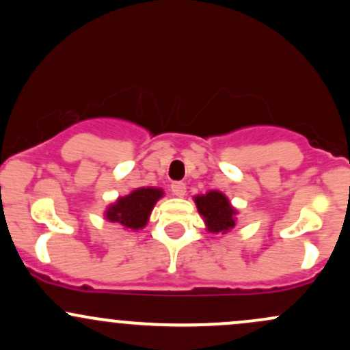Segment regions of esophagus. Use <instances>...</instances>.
I'll list each match as a JSON object with an SVG mask.
<instances>
[{
    "mask_svg": "<svg viewBox=\"0 0 350 350\" xmlns=\"http://www.w3.org/2000/svg\"><path fill=\"white\" fill-rule=\"evenodd\" d=\"M171 193L174 196H178V198H183L184 194H186V184L181 183V181H176L171 184Z\"/></svg>",
    "mask_w": 350,
    "mask_h": 350,
    "instance_id": "34e87169",
    "label": "esophagus"
}]
</instances>
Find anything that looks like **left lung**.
<instances>
[{
  "label": "left lung",
  "mask_w": 350,
  "mask_h": 350,
  "mask_svg": "<svg viewBox=\"0 0 350 350\" xmlns=\"http://www.w3.org/2000/svg\"><path fill=\"white\" fill-rule=\"evenodd\" d=\"M196 204L211 232H228L236 226V211L222 193L211 191L204 196H198Z\"/></svg>",
  "instance_id": "left-lung-1"
}]
</instances>
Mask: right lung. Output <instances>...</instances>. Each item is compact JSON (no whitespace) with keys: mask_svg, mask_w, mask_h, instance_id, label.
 <instances>
[{"mask_svg":"<svg viewBox=\"0 0 350 350\" xmlns=\"http://www.w3.org/2000/svg\"><path fill=\"white\" fill-rule=\"evenodd\" d=\"M161 196L163 191L156 187H141L133 191L126 198L118 199L116 204L109 206V209L106 211L107 221L119 222L124 228L137 231L146 226L149 214Z\"/></svg>","mask_w":350,"mask_h":350,"instance_id":"add662e5","label":"right lung"}]
</instances>
